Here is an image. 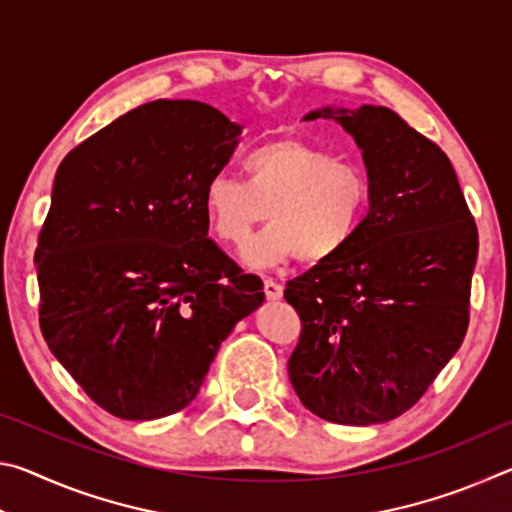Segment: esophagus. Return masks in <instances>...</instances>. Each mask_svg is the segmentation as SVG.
Masks as SVG:
<instances>
[{"label": "esophagus", "mask_w": 512, "mask_h": 512, "mask_svg": "<svg viewBox=\"0 0 512 512\" xmlns=\"http://www.w3.org/2000/svg\"><path fill=\"white\" fill-rule=\"evenodd\" d=\"M282 284H277L275 280H271V277H268V280H264V293H266V298L268 300H280L282 298Z\"/></svg>", "instance_id": "34e87169"}]
</instances>
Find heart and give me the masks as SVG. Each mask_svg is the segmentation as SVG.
I'll use <instances>...</instances> for the list:
<instances>
[{"mask_svg":"<svg viewBox=\"0 0 512 512\" xmlns=\"http://www.w3.org/2000/svg\"><path fill=\"white\" fill-rule=\"evenodd\" d=\"M246 183L214 173L203 187L212 235L241 246L268 214L271 225L250 239L241 259L268 268L300 257L325 264L348 250L370 212V180L359 164L336 160L300 140H275L244 160Z\"/></svg>","mask_w":512,"mask_h":512,"instance_id":"heart-1","label":"heart"}]
</instances>
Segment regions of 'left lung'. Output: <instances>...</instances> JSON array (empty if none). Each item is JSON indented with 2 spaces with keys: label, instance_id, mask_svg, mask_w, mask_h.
I'll return each instance as SVG.
<instances>
[{
  "label": "left lung",
  "instance_id": "left-lung-1",
  "mask_svg": "<svg viewBox=\"0 0 512 512\" xmlns=\"http://www.w3.org/2000/svg\"><path fill=\"white\" fill-rule=\"evenodd\" d=\"M359 146L370 212L332 262L287 284L302 334L289 359L318 418L368 427L420 400L465 339L479 232L436 144L381 106H323Z\"/></svg>",
  "mask_w": 512,
  "mask_h": 512
}]
</instances>
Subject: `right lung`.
<instances>
[{"instance_id":"obj_1","label":"right lung","mask_w":512,"mask_h":512,"mask_svg":"<svg viewBox=\"0 0 512 512\" xmlns=\"http://www.w3.org/2000/svg\"><path fill=\"white\" fill-rule=\"evenodd\" d=\"M244 128L189 99L144 103L60 162L36 248L40 329L101 409L124 420L178 413L216 350L262 307L207 239L203 187Z\"/></svg>"}]
</instances>
